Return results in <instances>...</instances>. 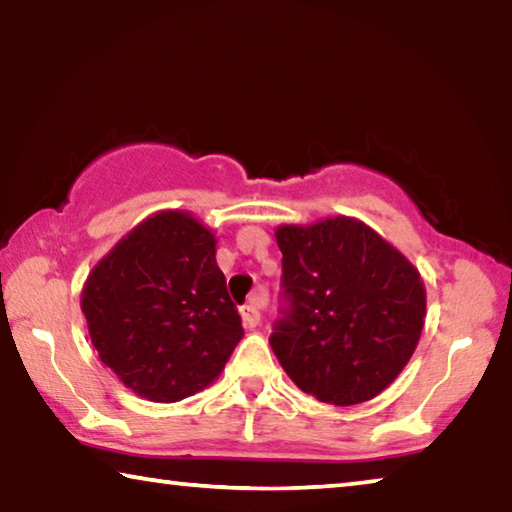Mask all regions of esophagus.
Masks as SVG:
<instances>
[{
    "mask_svg": "<svg viewBox=\"0 0 512 512\" xmlns=\"http://www.w3.org/2000/svg\"><path fill=\"white\" fill-rule=\"evenodd\" d=\"M266 293H255L253 300L248 302V305L241 307V318H244V325L248 329H253L259 325V320H262V309L266 307Z\"/></svg>",
    "mask_w": 512,
    "mask_h": 512,
    "instance_id": "esophagus-1",
    "label": "esophagus"
}]
</instances>
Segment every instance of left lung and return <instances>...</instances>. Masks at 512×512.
<instances>
[{
  "instance_id": "obj_1",
  "label": "left lung",
  "mask_w": 512,
  "mask_h": 512,
  "mask_svg": "<svg viewBox=\"0 0 512 512\" xmlns=\"http://www.w3.org/2000/svg\"><path fill=\"white\" fill-rule=\"evenodd\" d=\"M287 307L271 348L300 391L352 406L395 381L420 341L427 293L418 268L363 221L280 225Z\"/></svg>"
}]
</instances>
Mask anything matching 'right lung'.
<instances>
[{"mask_svg":"<svg viewBox=\"0 0 512 512\" xmlns=\"http://www.w3.org/2000/svg\"><path fill=\"white\" fill-rule=\"evenodd\" d=\"M81 309L99 359L151 402L203 391L244 336L216 237L180 210L153 214L117 241L85 280Z\"/></svg>","mask_w":512,"mask_h":512,"instance_id":"1","label":"right lung"}]
</instances>
